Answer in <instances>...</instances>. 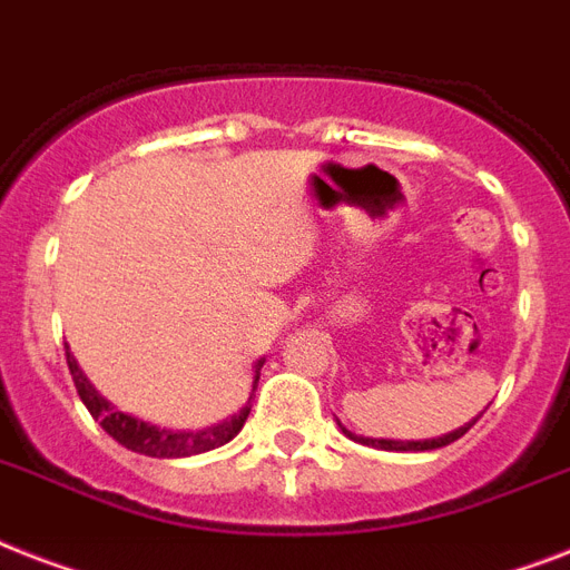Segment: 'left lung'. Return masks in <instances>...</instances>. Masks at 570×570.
Segmentation results:
<instances>
[{"label":"left lung","instance_id":"8db88e82","mask_svg":"<svg viewBox=\"0 0 570 570\" xmlns=\"http://www.w3.org/2000/svg\"><path fill=\"white\" fill-rule=\"evenodd\" d=\"M480 419V415H478ZM478 419L469 421L465 428H456L453 433H445V436H436V439H424V442H397V439H365V436H357V433H351V430L342 428V433L348 439H354V442H360V445H368V448H381V451H436V448H445L451 445V442H456L460 436H465L474 424H478Z\"/></svg>","mask_w":570,"mask_h":570}]
</instances>
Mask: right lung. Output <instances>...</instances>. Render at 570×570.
<instances>
[{
    "mask_svg": "<svg viewBox=\"0 0 570 570\" xmlns=\"http://www.w3.org/2000/svg\"><path fill=\"white\" fill-rule=\"evenodd\" d=\"M263 363H266V360H257V365H254L252 395L254 390H257V381H261ZM67 365H69V374H72V381H76L78 395H81V401H85V406L90 410L92 419L99 421L101 430H105L108 436L117 439L119 445H125L128 451L146 453V456L180 460V456H196V453H205V451H213V448L228 445L230 439L237 436L239 430H243L248 413H252V397H248L239 413L219 421V424H213V428H205V430L157 428V424H149V421L134 419V415L122 413V410H117V406L110 404L108 397L99 395L96 386L87 381V374L81 372L78 360L69 354V345H67Z\"/></svg>",
    "mask_w": 570,
    "mask_h": 570,
    "instance_id": "right-lung-1",
    "label": "right lung"
}]
</instances>
